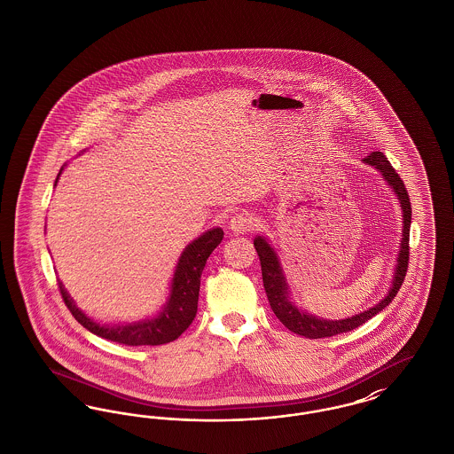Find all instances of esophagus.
Returning a JSON list of instances; mask_svg holds the SVG:
<instances>
[{"instance_id": "34e87169", "label": "esophagus", "mask_w": 454, "mask_h": 454, "mask_svg": "<svg viewBox=\"0 0 454 454\" xmlns=\"http://www.w3.org/2000/svg\"><path fill=\"white\" fill-rule=\"evenodd\" d=\"M254 226H255V219L250 213H239L230 221V230L235 235H245V233L252 231Z\"/></svg>"}]
</instances>
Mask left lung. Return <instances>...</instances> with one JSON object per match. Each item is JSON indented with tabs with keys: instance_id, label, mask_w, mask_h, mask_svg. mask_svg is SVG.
Here are the masks:
<instances>
[{
	"instance_id": "8db88e82",
	"label": "left lung",
	"mask_w": 454,
	"mask_h": 454,
	"mask_svg": "<svg viewBox=\"0 0 454 454\" xmlns=\"http://www.w3.org/2000/svg\"><path fill=\"white\" fill-rule=\"evenodd\" d=\"M367 165L374 167L376 170H380L381 175L385 176V180L393 187V191L398 195L402 209H403V238H402V248L398 254V265L395 270V278L393 284L389 289L388 296L381 302H378L374 308L367 309L364 313H359L352 318L346 320H324V318H317L311 317L308 313L300 311L293 302L287 300V284L282 274L281 263L276 257L274 250L270 248V245L262 237L255 238L254 245L257 250V255L260 259V267H262V281L265 287V294L267 300L270 302L272 311L276 313V317L279 318L286 328H289L293 333H298L306 339H325V337H333L339 333H344L348 330H354L363 324H366L369 318H372L374 315H378L380 311H383L388 306L391 300L396 296V293L402 287V282L405 281L407 276V269H409V239H411V206L409 192L405 189L403 180L398 176L396 170L391 167L388 158L381 152H372L367 154L363 160Z\"/></svg>"
}]
</instances>
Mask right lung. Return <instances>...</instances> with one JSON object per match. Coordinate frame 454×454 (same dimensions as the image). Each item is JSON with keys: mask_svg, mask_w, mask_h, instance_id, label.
<instances>
[{"mask_svg": "<svg viewBox=\"0 0 454 454\" xmlns=\"http://www.w3.org/2000/svg\"><path fill=\"white\" fill-rule=\"evenodd\" d=\"M223 235L224 233L221 228H215L204 233L202 237L197 238L184 250L182 257L178 260V265L175 269L172 296L167 302L165 309L158 315V318L139 322V324L124 325V326H102L85 317V313H82L74 306V302L66 293L63 282H58L63 301L78 324L83 325L91 333L102 339H107L110 342L130 347L163 346V344L173 342L189 328V325L192 324L195 318L200 276H202L206 260L209 259L213 250L221 243Z\"/></svg>", "mask_w": 454, "mask_h": 454, "instance_id": "1", "label": "right lung"}]
</instances>
